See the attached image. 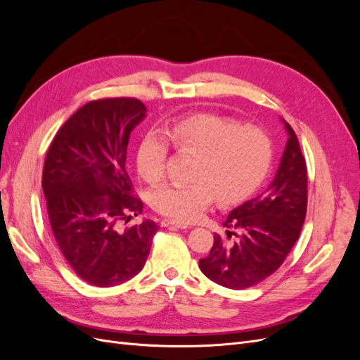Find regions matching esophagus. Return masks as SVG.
Wrapping results in <instances>:
<instances>
[{
	"instance_id": "1",
	"label": "esophagus",
	"mask_w": 360,
	"mask_h": 360,
	"mask_svg": "<svg viewBox=\"0 0 360 360\" xmlns=\"http://www.w3.org/2000/svg\"><path fill=\"white\" fill-rule=\"evenodd\" d=\"M162 226H168V228H189L188 224H183V222H177V221H171V219H163L160 222Z\"/></svg>"
}]
</instances>
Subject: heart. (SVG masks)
Listing matches in <instances>:
<instances>
[{
	"instance_id": "1",
	"label": "heart",
	"mask_w": 360,
	"mask_h": 360,
	"mask_svg": "<svg viewBox=\"0 0 360 360\" xmlns=\"http://www.w3.org/2000/svg\"><path fill=\"white\" fill-rule=\"evenodd\" d=\"M169 141L150 130L136 150L138 174L147 183L165 179L169 145L177 151L198 153L191 183H169L158 188L150 204L172 221L200 219L214 197L224 204L237 202L252 193L274 159V144L263 129L210 112L179 117L163 129Z\"/></svg>"
}]
</instances>
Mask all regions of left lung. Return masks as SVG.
I'll list each match as a JSON object with an SVG mask.
<instances>
[{
  "label": "left lung",
  "instance_id": "1",
  "mask_svg": "<svg viewBox=\"0 0 360 360\" xmlns=\"http://www.w3.org/2000/svg\"><path fill=\"white\" fill-rule=\"evenodd\" d=\"M276 176L258 197L234 209L214 234L210 254L200 259L202 274L216 284L243 290L281 267L300 236L308 205L307 162L292 127Z\"/></svg>",
  "mask_w": 360,
  "mask_h": 360
}]
</instances>
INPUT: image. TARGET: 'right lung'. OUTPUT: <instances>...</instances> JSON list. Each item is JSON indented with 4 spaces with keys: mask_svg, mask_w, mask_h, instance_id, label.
Masks as SVG:
<instances>
[{
    "mask_svg": "<svg viewBox=\"0 0 360 360\" xmlns=\"http://www.w3.org/2000/svg\"><path fill=\"white\" fill-rule=\"evenodd\" d=\"M135 97H105L79 108L53 136L41 188L53 237L86 284L114 287L143 270L159 226L143 213L126 171L129 136L146 117ZM124 222V224H126Z\"/></svg>",
    "mask_w": 360,
    "mask_h": 360,
    "instance_id": "obj_1",
    "label": "right lung"
}]
</instances>
